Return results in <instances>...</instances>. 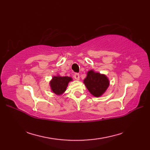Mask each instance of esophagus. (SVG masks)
Returning <instances> with one entry per match:
<instances>
[{
    "label": "esophagus",
    "instance_id": "34e87169",
    "mask_svg": "<svg viewBox=\"0 0 150 150\" xmlns=\"http://www.w3.org/2000/svg\"><path fill=\"white\" fill-rule=\"evenodd\" d=\"M74 78L76 79V80H79V79H80V75H79V73H75L74 75Z\"/></svg>",
    "mask_w": 150,
    "mask_h": 150
}]
</instances>
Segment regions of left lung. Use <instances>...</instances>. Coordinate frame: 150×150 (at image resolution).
Wrapping results in <instances>:
<instances>
[{
    "mask_svg": "<svg viewBox=\"0 0 150 150\" xmlns=\"http://www.w3.org/2000/svg\"><path fill=\"white\" fill-rule=\"evenodd\" d=\"M84 84L90 93L98 97L106 91L110 85V81L106 75L95 72L92 69L87 73V77L84 79Z\"/></svg>",
    "mask_w": 150,
    "mask_h": 150,
    "instance_id": "1",
    "label": "left lung"
}]
</instances>
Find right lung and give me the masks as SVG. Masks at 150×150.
Segmentation results:
<instances>
[{
  "label": "right lung",
  "mask_w": 150,
  "mask_h": 150,
  "mask_svg": "<svg viewBox=\"0 0 150 150\" xmlns=\"http://www.w3.org/2000/svg\"><path fill=\"white\" fill-rule=\"evenodd\" d=\"M72 81V78L69 77H60L54 76L52 81L50 82L51 90L56 95H62L66 90L68 83Z\"/></svg>",
  "instance_id": "obj_1"
}]
</instances>
